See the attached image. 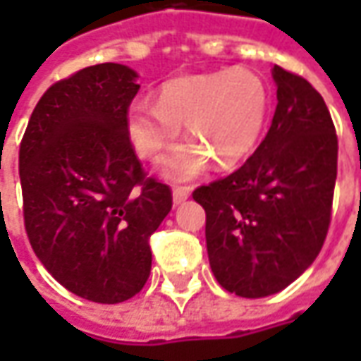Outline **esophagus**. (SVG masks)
I'll return each instance as SVG.
<instances>
[{
    "label": "esophagus",
    "instance_id": "34e87169",
    "mask_svg": "<svg viewBox=\"0 0 361 361\" xmlns=\"http://www.w3.org/2000/svg\"><path fill=\"white\" fill-rule=\"evenodd\" d=\"M189 193H191V191H189V188H183V185H178V188H173V191H172L173 204L185 203V201H188Z\"/></svg>",
    "mask_w": 361,
    "mask_h": 361
}]
</instances>
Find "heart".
I'll return each mask as SVG.
<instances>
[{
    "instance_id": "1",
    "label": "heart",
    "mask_w": 361,
    "mask_h": 361,
    "mask_svg": "<svg viewBox=\"0 0 361 361\" xmlns=\"http://www.w3.org/2000/svg\"><path fill=\"white\" fill-rule=\"evenodd\" d=\"M269 114L265 81L247 69L188 75L160 89L157 106L135 102L127 114V135L141 158L154 160L172 145L180 126L191 141L164 158L170 181L201 176L211 160L232 168L255 149Z\"/></svg>"
}]
</instances>
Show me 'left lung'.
Here are the masks:
<instances>
[{
	"mask_svg": "<svg viewBox=\"0 0 361 361\" xmlns=\"http://www.w3.org/2000/svg\"><path fill=\"white\" fill-rule=\"evenodd\" d=\"M276 110L257 150L235 172L193 191L207 212V251L219 284L265 298L292 284L325 243L338 139L323 96L272 67Z\"/></svg>",
	"mask_w": 361,
	"mask_h": 361,
	"instance_id": "obj_1",
	"label": "left lung"
}]
</instances>
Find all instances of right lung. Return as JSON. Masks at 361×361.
<instances>
[{"mask_svg": "<svg viewBox=\"0 0 361 361\" xmlns=\"http://www.w3.org/2000/svg\"><path fill=\"white\" fill-rule=\"evenodd\" d=\"M135 77L98 63L54 82L19 149L28 242L61 286L96 303L141 292L150 235L172 209L170 185L147 176L127 135Z\"/></svg>", "mask_w": 361, "mask_h": 361, "instance_id": "1", "label": "right lung"}]
</instances>
